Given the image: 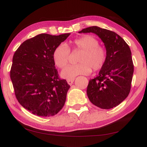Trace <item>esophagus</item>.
<instances>
[{
	"instance_id": "1",
	"label": "esophagus",
	"mask_w": 147,
	"mask_h": 147,
	"mask_svg": "<svg viewBox=\"0 0 147 147\" xmlns=\"http://www.w3.org/2000/svg\"><path fill=\"white\" fill-rule=\"evenodd\" d=\"M74 81H75V79H70V80H68L67 82H68V84H69L70 85H71L72 84V83H73Z\"/></svg>"
}]
</instances>
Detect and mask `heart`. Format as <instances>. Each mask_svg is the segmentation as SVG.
Here are the masks:
<instances>
[{
  "label": "heart",
  "mask_w": 147,
  "mask_h": 147,
  "mask_svg": "<svg viewBox=\"0 0 147 147\" xmlns=\"http://www.w3.org/2000/svg\"><path fill=\"white\" fill-rule=\"evenodd\" d=\"M72 43L76 47L83 50V53L79 57V64L68 65L61 72L64 79H74L78 75H87L91 73L92 68L94 70L101 69L107 60V51L105 48L98 45V39L92 35L76 38ZM70 49L65 44H61L55 48L53 59L57 67H65L68 62Z\"/></svg>",
  "instance_id": "obj_1"
}]
</instances>
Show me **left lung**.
I'll return each instance as SVG.
<instances>
[{
  "mask_svg": "<svg viewBox=\"0 0 147 147\" xmlns=\"http://www.w3.org/2000/svg\"><path fill=\"white\" fill-rule=\"evenodd\" d=\"M79 33L96 34L107 51V60L98 75L89 81L87 94L93 105L110 109L121 104L129 95L134 73L131 50L125 40L113 31L91 26Z\"/></svg>",
  "mask_w": 147,
  "mask_h": 147,
  "instance_id": "1",
  "label": "left lung"
}]
</instances>
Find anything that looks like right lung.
Instances as JSON below:
<instances>
[{
    "mask_svg": "<svg viewBox=\"0 0 147 147\" xmlns=\"http://www.w3.org/2000/svg\"><path fill=\"white\" fill-rule=\"evenodd\" d=\"M70 34H38L25 40L15 52L10 71L15 94L32 114L53 116L64 107L70 86L58 77L53 53Z\"/></svg>",
    "mask_w": 147,
    "mask_h": 147,
    "instance_id": "1",
    "label": "right lung"
}]
</instances>
